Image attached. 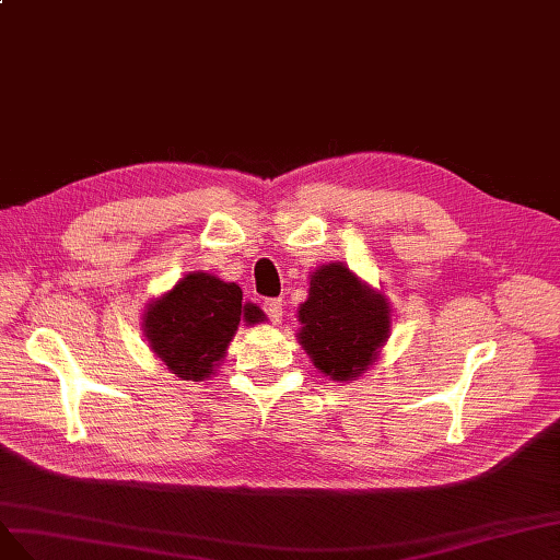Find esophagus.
I'll return each mask as SVG.
<instances>
[{"label":"esophagus","instance_id":"1","mask_svg":"<svg viewBox=\"0 0 560 560\" xmlns=\"http://www.w3.org/2000/svg\"><path fill=\"white\" fill-rule=\"evenodd\" d=\"M262 310H265V314L269 316V322H271V324H279L281 318H283V307H281V300H265Z\"/></svg>","mask_w":560,"mask_h":560}]
</instances>
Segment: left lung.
Listing matches in <instances>:
<instances>
[{
  "label": "left lung",
  "mask_w": 560,
  "mask_h": 560,
  "mask_svg": "<svg viewBox=\"0 0 560 560\" xmlns=\"http://www.w3.org/2000/svg\"><path fill=\"white\" fill-rule=\"evenodd\" d=\"M298 314L300 345L316 369L332 380L357 377L369 369L389 332L385 298L365 289L338 262L314 271L310 298Z\"/></svg>",
  "instance_id": "obj_1"
}]
</instances>
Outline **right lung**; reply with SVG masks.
<instances>
[{"label":"right lung","mask_w":560,"mask_h":560,"mask_svg":"<svg viewBox=\"0 0 560 560\" xmlns=\"http://www.w3.org/2000/svg\"><path fill=\"white\" fill-rule=\"evenodd\" d=\"M265 318L255 305H242V289L203 271H191L145 314V335L154 354L183 377L199 382L213 373L238 322Z\"/></svg>","instance_id":"add662e5"}]
</instances>
